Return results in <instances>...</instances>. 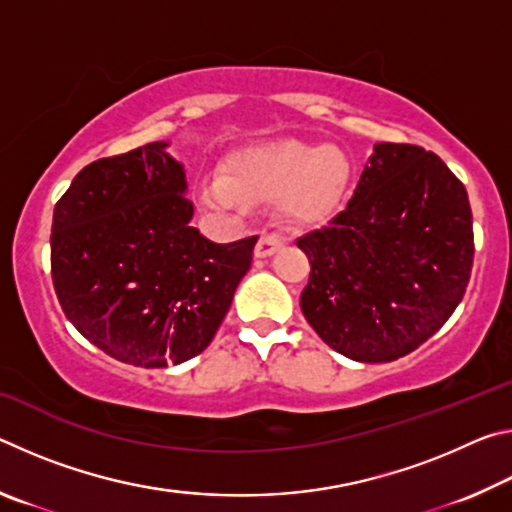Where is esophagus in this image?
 I'll use <instances>...</instances> for the list:
<instances>
[{
  "label": "esophagus",
  "instance_id": "34e87169",
  "mask_svg": "<svg viewBox=\"0 0 512 512\" xmlns=\"http://www.w3.org/2000/svg\"><path fill=\"white\" fill-rule=\"evenodd\" d=\"M280 248H282V239L280 237L262 235V237H259V241H257V246H255V257L257 259H266V257L275 255Z\"/></svg>",
  "mask_w": 512,
  "mask_h": 512
}]
</instances>
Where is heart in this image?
Segmentation results:
<instances>
[{
    "label": "heart",
    "instance_id": "obj_1",
    "mask_svg": "<svg viewBox=\"0 0 512 512\" xmlns=\"http://www.w3.org/2000/svg\"><path fill=\"white\" fill-rule=\"evenodd\" d=\"M352 162L339 146L302 140H271L237 153L225 169L201 187L205 205L246 210L248 203L277 198L293 225H323L343 210L352 185Z\"/></svg>",
    "mask_w": 512,
    "mask_h": 512
}]
</instances>
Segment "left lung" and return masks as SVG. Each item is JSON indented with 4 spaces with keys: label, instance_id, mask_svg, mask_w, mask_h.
<instances>
[{
    "label": "left lung",
    "instance_id": "8db88e82",
    "mask_svg": "<svg viewBox=\"0 0 512 512\" xmlns=\"http://www.w3.org/2000/svg\"><path fill=\"white\" fill-rule=\"evenodd\" d=\"M311 273L300 307L329 348L386 363L454 314L472 273L467 192L436 153L379 142L329 228L298 239Z\"/></svg>",
    "mask_w": 512,
    "mask_h": 512
}]
</instances>
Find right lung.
Here are the masks:
<instances>
[{"label": "right lung", "mask_w": 512, "mask_h": 512, "mask_svg": "<svg viewBox=\"0 0 512 512\" xmlns=\"http://www.w3.org/2000/svg\"><path fill=\"white\" fill-rule=\"evenodd\" d=\"M169 146L88 164L51 223V277L67 320L140 368L178 366L212 343L257 244H214L194 228L185 164Z\"/></svg>", "instance_id": "right-lung-1"}]
</instances>
